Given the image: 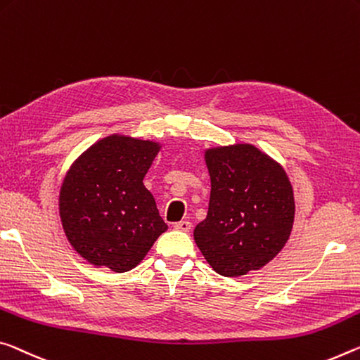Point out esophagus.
Wrapping results in <instances>:
<instances>
[{
    "mask_svg": "<svg viewBox=\"0 0 360 360\" xmlns=\"http://www.w3.org/2000/svg\"><path fill=\"white\" fill-rule=\"evenodd\" d=\"M176 231H182V232H189L192 229V224L189 221H179L176 222V224L173 226Z\"/></svg>",
    "mask_w": 360,
    "mask_h": 360,
    "instance_id": "esophagus-1",
    "label": "esophagus"
}]
</instances>
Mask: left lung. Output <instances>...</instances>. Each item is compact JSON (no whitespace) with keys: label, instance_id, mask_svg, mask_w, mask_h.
Here are the masks:
<instances>
[{"label":"left lung","instance_id":"left-lung-1","mask_svg":"<svg viewBox=\"0 0 360 360\" xmlns=\"http://www.w3.org/2000/svg\"><path fill=\"white\" fill-rule=\"evenodd\" d=\"M211 192L208 214L193 229L203 258L221 276L264 267L282 252L295 221V195L277 160L237 142L203 152Z\"/></svg>","mask_w":360,"mask_h":360}]
</instances>
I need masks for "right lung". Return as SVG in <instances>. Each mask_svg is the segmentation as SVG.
<instances>
[{
  "mask_svg": "<svg viewBox=\"0 0 360 360\" xmlns=\"http://www.w3.org/2000/svg\"><path fill=\"white\" fill-rule=\"evenodd\" d=\"M162 144L110 134L88 147L59 192L62 229L72 248L96 267L128 272L168 229L144 176Z\"/></svg>",
  "mask_w": 360,
  "mask_h": 360,
  "instance_id": "add662e5",
  "label": "right lung"
}]
</instances>
